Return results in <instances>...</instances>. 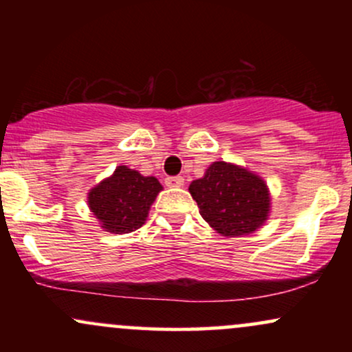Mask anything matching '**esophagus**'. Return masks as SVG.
Returning <instances> with one entry per match:
<instances>
[{
	"label": "esophagus",
	"instance_id": "obj_1",
	"mask_svg": "<svg viewBox=\"0 0 352 352\" xmlns=\"http://www.w3.org/2000/svg\"><path fill=\"white\" fill-rule=\"evenodd\" d=\"M165 185H167V187H170V188L184 187V179H182L180 175L167 177V179H165Z\"/></svg>",
	"mask_w": 352,
	"mask_h": 352
}]
</instances>
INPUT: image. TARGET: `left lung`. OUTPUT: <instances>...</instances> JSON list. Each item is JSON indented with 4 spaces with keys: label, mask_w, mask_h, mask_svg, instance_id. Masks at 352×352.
<instances>
[{
    "label": "left lung",
    "mask_w": 352,
    "mask_h": 352,
    "mask_svg": "<svg viewBox=\"0 0 352 352\" xmlns=\"http://www.w3.org/2000/svg\"><path fill=\"white\" fill-rule=\"evenodd\" d=\"M200 215L223 236L253 233L270 212L266 184L254 173L227 162H213L204 179L190 184Z\"/></svg>",
    "instance_id": "8db88e82"
}]
</instances>
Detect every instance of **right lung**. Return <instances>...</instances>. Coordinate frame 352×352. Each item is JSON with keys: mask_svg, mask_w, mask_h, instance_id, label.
Returning a JSON list of instances; mask_svg holds the SVG:
<instances>
[{"mask_svg": "<svg viewBox=\"0 0 352 352\" xmlns=\"http://www.w3.org/2000/svg\"><path fill=\"white\" fill-rule=\"evenodd\" d=\"M160 190L155 177H144L120 165L114 175L91 190L89 207L107 232L129 233L142 227Z\"/></svg>", "mask_w": 352, "mask_h": 352, "instance_id": "obj_1", "label": "right lung"}]
</instances>
